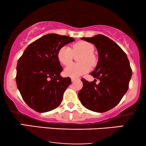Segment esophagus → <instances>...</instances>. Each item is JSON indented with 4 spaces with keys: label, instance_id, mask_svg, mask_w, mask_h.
<instances>
[{
    "label": "esophagus",
    "instance_id": "34e87169",
    "mask_svg": "<svg viewBox=\"0 0 146 146\" xmlns=\"http://www.w3.org/2000/svg\"><path fill=\"white\" fill-rule=\"evenodd\" d=\"M77 79L76 78H71V81H72V82H75V80H76Z\"/></svg>",
    "mask_w": 146,
    "mask_h": 146
}]
</instances>
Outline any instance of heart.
<instances>
[{"mask_svg":"<svg viewBox=\"0 0 146 146\" xmlns=\"http://www.w3.org/2000/svg\"><path fill=\"white\" fill-rule=\"evenodd\" d=\"M95 47L91 43L86 41H79L73 45L71 48L63 46L58 50V58L60 62L67 65L71 62L73 54L81 53L78 58V64H71L64 68V75L71 78H78L90 71V66L96 64V57L93 54Z\"/></svg>","mask_w":146,"mask_h":146,"instance_id":"obj_1","label":"heart"}]
</instances>
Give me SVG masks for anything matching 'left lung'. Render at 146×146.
Returning a JSON list of instances; mask_svg holds the SVG:
<instances>
[{"label": "left lung", "mask_w": 146, "mask_h": 146, "mask_svg": "<svg viewBox=\"0 0 146 146\" xmlns=\"http://www.w3.org/2000/svg\"><path fill=\"white\" fill-rule=\"evenodd\" d=\"M92 43L98 51V62L90 73L94 81L82 79L83 87L78 97L87 109L97 113L106 112L117 106L128 89L132 69L125 52L117 43L104 35L82 38ZM100 83L96 84V80Z\"/></svg>", "instance_id": "obj_1"}]
</instances>
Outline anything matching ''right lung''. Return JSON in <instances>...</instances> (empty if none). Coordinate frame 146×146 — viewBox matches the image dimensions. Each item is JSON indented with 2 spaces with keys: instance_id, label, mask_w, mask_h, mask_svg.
<instances>
[{
  "instance_id": "right-lung-1",
  "label": "right lung",
  "mask_w": 146,
  "mask_h": 146,
  "mask_svg": "<svg viewBox=\"0 0 146 146\" xmlns=\"http://www.w3.org/2000/svg\"><path fill=\"white\" fill-rule=\"evenodd\" d=\"M73 38L48 33L30 44L18 61L16 84L25 103L39 113L50 111L61 104L70 78H62L58 58L62 46Z\"/></svg>"
}]
</instances>
